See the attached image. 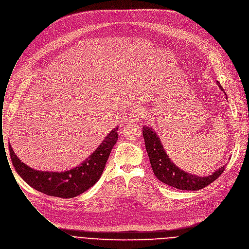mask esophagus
Returning <instances> with one entry per match:
<instances>
[{
  "instance_id": "1",
  "label": "esophagus",
  "mask_w": 249,
  "mask_h": 249,
  "mask_svg": "<svg viewBox=\"0 0 249 249\" xmlns=\"http://www.w3.org/2000/svg\"><path fill=\"white\" fill-rule=\"evenodd\" d=\"M145 117V111L141 108H137L132 110L125 118V123L126 124H133V123H137L138 121H140L141 119H143Z\"/></svg>"
}]
</instances>
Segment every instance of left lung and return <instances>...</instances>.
<instances>
[{"label":"left lung","mask_w":249,"mask_h":249,"mask_svg":"<svg viewBox=\"0 0 249 249\" xmlns=\"http://www.w3.org/2000/svg\"><path fill=\"white\" fill-rule=\"evenodd\" d=\"M217 84L223 90L219 82ZM143 136L154 174L167 185L181 190H200L213 182L225 170V166H223L208 177H198L186 173L171 161L159 136L152 127L143 126Z\"/></svg>","instance_id":"1"}]
</instances>
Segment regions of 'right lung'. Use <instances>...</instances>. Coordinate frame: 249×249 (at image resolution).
<instances>
[{
    "label": "right lung",
    "instance_id": "add662e5",
    "mask_svg": "<svg viewBox=\"0 0 249 249\" xmlns=\"http://www.w3.org/2000/svg\"><path fill=\"white\" fill-rule=\"evenodd\" d=\"M118 127L113 129L81 165L66 172H42L24 164L9 145L12 164L18 175L32 187L49 196L72 198L82 194L100 178L110 153L118 140Z\"/></svg>",
    "mask_w": 249,
    "mask_h": 249
}]
</instances>
